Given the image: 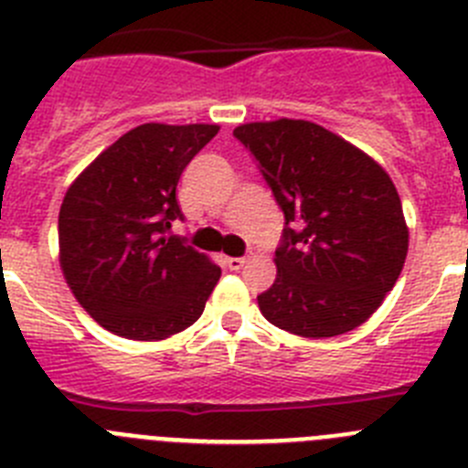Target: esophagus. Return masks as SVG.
I'll list each match as a JSON object with an SVG mask.
<instances>
[{"label":"esophagus","instance_id":"obj_1","mask_svg":"<svg viewBox=\"0 0 468 468\" xmlns=\"http://www.w3.org/2000/svg\"><path fill=\"white\" fill-rule=\"evenodd\" d=\"M246 262H248L246 258H225V264H227V267H229L231 271H239Z\"/></svg>","mask_w":468,"mask_h":468}]
</instances>
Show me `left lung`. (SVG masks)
<instances>
[{
	"instance_id": "obj_1",
	"label": "left lung",
	"mask_w": 468,
	"mask_h": 468,
	"mask_svg": "<svg viewBox=\"0 0 468 468\" xmlns=\"http://www.w3.org/2000/svg\"><path fill=\"white\" fill-rule=\"evenodd\" d=\"M285 218L262 316L300 337H335L373 316L408 255V225L373 156L304 119L234 128Z\"/></svg>"
}]
</instances>
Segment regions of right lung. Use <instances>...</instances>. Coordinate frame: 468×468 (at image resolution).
Segmentation results:
<instances>
[{"instance_id": "right-lung-1", "label": "right lung", "mask_w": 468, "mask_h": 468, "mask_svg": "<svg viewBox=\"0 0 468 468\" xmlns=\"http://www.w3.org/2000/svg\"><path fill=\"white\" fill-rule=\"evenodd\" d=\"M218 131L215 123H143L69 185L58 215L60 270L110 333L166 340L204 312L220 267L168 229L183 218L177 180Z\"/></svg>"}]
</instances>
